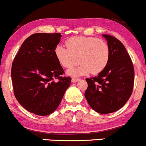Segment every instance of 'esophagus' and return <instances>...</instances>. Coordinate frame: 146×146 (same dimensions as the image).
<instances>
[{"instance_id": "1", "label": "esophagus", "mask_w": 146, "mask_h": 146, "mask_svg": "<svg viewBox=\"0 0 146 146\" xmlns=\"http://www.w3.org/2000/svg\"><path fill=\"white\" fill-rule=\"evenodd\" d=\"M80 79L79 78H72V81L73 82V83H76V82L78 81Z\"/></svg>"}]
</instances>
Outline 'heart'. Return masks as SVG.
I'll return each instance as SVG.
<instances>
[{
    "mask_svg": "<svg viewBox=\"0 0 146 146\" xmlns=\"http://www.w3.org/2000/svg\"><path fill=\"white\" fill-rule=\"evenodd\" d=\"M66 48L56 46L55 55L66 68H72L81 62L76 68L68 70V74L79 76L90 72L98 74L104 70L110 56L109 45L103 39L97 37L77 36L66 41Z\"/></svg>",
    "mask_w": 146,
    "mask_h": 146,
    "instance_id": "b5f03b06",
    "label": "heart"
}]
</instances>
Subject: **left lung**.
Segmentation results:
<instances>
[{"mask_svg":"<svg viewBox=\"0 0 146 146\" xmlns=\"http://www.w3.org/2000/svg\"><path fill=\"white\" fill-rule=\"evenodd\" d=\"M110 56L107 67L97 76L86 78L88 87L85 97L90 107L101 114H107L124 107L134 86L135 71L126 48L119 39L107 34Z\"/></svg>","mask_w":146,"mask_h":146,"instance_id":"left-lung-1","label":"left lung"}]
</instances>
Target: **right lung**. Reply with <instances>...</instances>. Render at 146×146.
<instances>
[{
    "label": "right lung",
    "mask_w": 146,
    "mask_h": 146,
    "mask_svg": "<svg viewBox=\"0 0 146 146\" xmlns=\"http://www.w3.org/2000/svg\"><path fill=\"white\" fill-rule=\"evenodd\" d=\"M59 33L33 34L24 41L11 66L13 93L26 110L48 115L59 107L72 78L55 55Z\"/></svg>",
    "instance_id": "1"
}]
</instances>
